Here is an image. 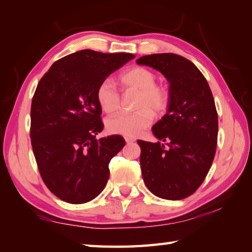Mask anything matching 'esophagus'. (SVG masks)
<instances>
[{"instance_id": "1", "label": "esophagus", "mask_w": 252, "mask_h": 252, "mask_svg": "<svg viewBox=\"0 0 252 252\" xmlns=\"http://www.w3.org/2000/svg\"><path fill=\"white\" fill-rule=\"evenodd\" d=\"M125 139H126V143H132V142L135 141V139L130 138V136H126Z\"/></svg>"}]
</instances>
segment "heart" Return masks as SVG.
<instances>
[{
	"label": "heart",
	"mask_w": 252,
	"mask_h": 252,
	"mask_svg": "<svg viewBox=\"0 0 252 252\" xmlns=\"http://www.w3.org/2000/svg\"><path fill=\"white\" fill-rule=\"evenodd\" d=\"M157 75L146 66L129 67L118 76V82L125 93L135 92L132 113H122L110 118L106 127L114 134L135 136L150 126L155 113L161 116L170 104V90L163 83L156 82ZM95 97L105 113H116L121 108V95L112 84L104 81L99 84Z\"/></svg>",
	"instance_id": "1"
}]
</instances>
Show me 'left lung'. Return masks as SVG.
Masks as SVG:
<instances>
[{
    "label": "left lung",
    "instance_id": "left-lung-1",
    "mask_svg": "<svg viewBox=\"0 0 252 252\" xmlns=\"http://www.w3.org/2000/svg\"><path fill=\"white\" fill-rule=\"evenodd\" d=\"M138 64L160 71L170 82V104L152 126L165 147L138 140L143 181L157 197L181 200L197 191L216 155L218 113L210 87L189 60L173 53L141 57Z\"/></svg>",
    "mask_w": 252,
    "mask_h": 252
}]
</instances>
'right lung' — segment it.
I'll list each match as a JSON object with an SVG mask.
<instances>
[{
  "instance_id": "right-lung-1",
  "label": "right lung",
  "mask_w": 252,
  "mask_h": 252,
  "mask_svg": "<svg viewBox=\"0 0 252 252\" xmlns=\"http://www.w3.org/2000/svg\"><path fill=\"white\" fill-rule=\"evenodd\" d=\"M133 58L78 51L54 62L37 84L31 105L32 149L42 180L63 201H91L109 180L110 161L126 141L121 135L95 139L104 126L95 91Z\"/></svg>"
}]
</instances>
